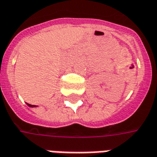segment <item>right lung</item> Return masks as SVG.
<instances>
[{
    "instance_id": "obj_1",
    "label": "right lung",
    "mask_w": 157,
    "mask_h": 157,
    "mask_svg": "<svg viewBox=\"0 0 157 157\" xmlns=\"http://www.w3.org/2000/svg\"><path fill=\"white\" fill-rule=\"evenodd\" d=\"M28 105L30 106V107H34L35 105Z\"/></svg>"
}]
</instances>
